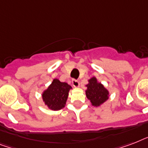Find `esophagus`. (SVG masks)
Segmentation results:
<instances>
[{"instance_id":"34e87169","label":"esophagus","mask_w":148,"mask_h":148,"mask_svg":"<svg viewBox=\"0 0 148 148\" xmlns=\"http://www.w3.org/2000/svg\"><path fill=\"white\" fill-rule=\"evenodd\" d=\"M72 85L74 88H78L79 86H80V82H79L77 80H75V79H73L72 80Z\"/></svg>"}]
</instances>
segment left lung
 <instances>
[{
	"label": "left lung",
	"mask_w": 148,
	"mask_h": 148,
	"mask_svg": "<svg viewBox=\"0 0 148 148\" xmlns=\"http://www.w3.org/2000/svg\"><path fill=\"white\" fill-rule=\"evenodd\" d=\"M86 87V96L88 100H90L93 106L98 107L109 98V91L103 87L102 84L97 82L95 77H93L88 81V84Z\"/></svg>",
	"instance_id": "8db88e82"
}]
</instances>
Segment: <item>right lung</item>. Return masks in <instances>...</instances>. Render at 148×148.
<instances>
[{"label":"right lung","instance_id":"right-lung-1","mask_svg":"<svg viewBox=\"0 0 148 148\" xmlns=\"http://www.w3.org/2000/svg\"><path fill=\"white\" fill-rule=\"evenodd\" d=\"M71 88L67 83L60 82L58 79H53L51 85L42 94L45 105L53 110L64 108L68 97L69 90Z\"/></svg>","mask_w":148,"mask_h":148}]
</instances>
